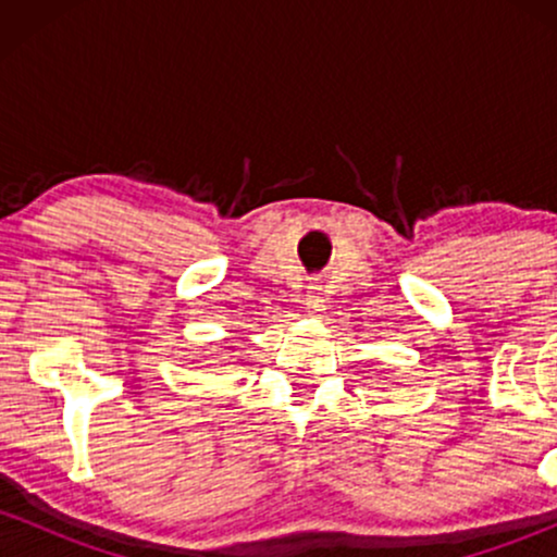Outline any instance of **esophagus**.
<instances>
[{"mask_svg": "<svg viewBox=\"0 0 557 557\" xmlns=\"http://www.w3.org/2000/svg\"><path fill=\"white\" fill-rule=\"evenodd\" d=\"M306 309H309V314H322L324 311V296L317 285H309V293H306Z\"/></svg>", "mask_w": 557, "mask_h": 557, "instance_id": "obj_1", "label": "esophagus"}]
</instances>
